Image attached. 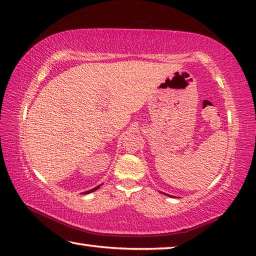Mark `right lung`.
<instances>
[{"label":"right lung","instance_id":"obj_1","mask_svg":"<svg viewBox=\"0 0 256 256\" xmlns=\"http://www.w3.org/2000/svg\"><path fill=\"white\" fill-rule=\"evenodd\" d=\"M99 187H100V186H97V187H96V188H94V190H88V192H86V194H88V192H94V190H97Z\"/></svg>","mask_w":256,"mask_h":256}]
</instances>
